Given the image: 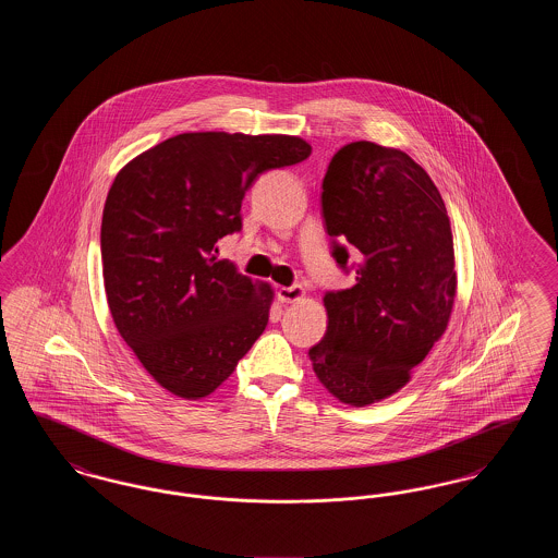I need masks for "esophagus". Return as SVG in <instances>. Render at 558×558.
Segmentation results:
<instances>
[{
	"mask_svg": "<svg viewBox=\"0 0 558 558\" xmlns=\"http://www.w3.org/2000/svg\"><path fill=\"white\" fill-rule=\"evenodd\" d=\"M305 296V289L299 287V284H292V287H280L278 289V301L280 303H296Z\"/></svg>",
	"mask_w": 558,
	"mask_h": 558,
	"instance_id": "34e87169",
	"label": "esophagus"
}]
</instances>
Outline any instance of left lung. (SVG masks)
<instances>
[{
    "label": "left lung",
    "mask_w": 558,
    "mask_h": 558,
    "mask_svg": "<svg viewBox=\"0 0 558 558\" xmlns=\"http://www.w3.org/2000/svg\"><path fill=\"white\" fill-rule=\"evenodd\" d=\"M335 259L355 284L326 292V335L310 349L319 383L362 408L398 393L448 328L456 299L453 239L444 198L398 148L351 142L322 184Z\"/></svg>",
    "instance_id": "1"
}]
</instances>
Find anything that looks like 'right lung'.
<instances>
[{
	"label": "right lung",
	"instance_id": "1",
	"mask_svg": "<svg viewBox=\"0 0 558 558\" xmlns=\"http://www.w3.org/2000/svg\"><path fill=\"white\" fill-rule=\"evenodd\" d=\"M310 155L296 135L180 133L117 173L100 232L108 310L169 393L211 396L266 330L274 289L217 259L215 242L242 228L264 171Z\"/></svg>",
	"mask_w": 558,
	"mask_h": 558
}]
</instances>
